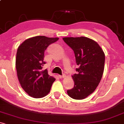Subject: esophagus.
<instances>
[{"label": "esophagus", "instance_id": "obj_1", "mask_svg": "<svg viewBox=\"0 0 124 124\" xmlns=\"http://www.w3.org/2000/svg\"><path fill=\"white\" fill-rule=\"evenodd\" d=\"M59 77L60 78H65L66 77V75L65 74H63V75H59Z\"/></svg>", "mask_w": 124, "mask_h": 124}]
</instances>
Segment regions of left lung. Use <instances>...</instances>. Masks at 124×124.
Returning <instances> with one entry per match:
<instances>
[{"mask_svg": "<svg viewBox=\"0 0 124 124\" xmlns=\"http://www.w3.org/2000/svg\"><path fill=\"white\" fill-rule=\"evenodd\" d=\"M63 41L74 50L78 74L72 77L74 88L67 91L70 97L82 100L96 89L100 82L105 68V55L96 41L85 37H63Z\"/></svg>", "mask_w": 124, "mask_h": 124, "instance_id": "8db88e82", "label": "left lung"}]
</instances>
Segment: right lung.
<instances>
[{"label": "right lung", "instance_id": "add662e5", "mask_svg": "<svg viewBox=\"0 0 124 124\" xmlns=\"http://www.w3.org/2000/svg\"><path fill=\"white\" fill-rule=\"evenodd\" d=\"M58 37L35 36L25 40L18 47L16 52V73L22 88L30 96L41 98L50 92L55 78L43 70L45 52Z\"/></svg>", "mask_w": 124, "mask_h": 124}]
</instances>
